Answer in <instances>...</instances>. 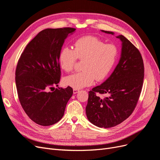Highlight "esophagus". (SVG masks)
<instances>
[{"label": "esophagus", "mask_w": 160, "mask_h": 160, "mask_svg": "<svg viewBox=\"0 0 160 160\" xmlns=\"http://www.w3.org/2000/svg\"><path fill=\"white\" fill-rule=\"evenodd\" d=\"M79 92V89H73V93L74 94H76L77 93H78Z\"/></svg>", "instance_id": "1"}]
</instances>
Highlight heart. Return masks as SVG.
<instances>
[{
	"mask_svg": "<svg viewBox=\"0 0 160 160\" xmlns=\"http://www.w3.org/2000/svg\"><path fill=\"white\" fill-rule=\"evenodd\" d=\"M119 47L114 43H105L93 36L79 38L74 44V49L62 48L59 55V64L65 71L72 70L77 59L83 60V71L67 76L66 85L81 89L98 81L104 80L110 74L118 60Z\"/></svg>",
	"mask_w": 160,
	"mask_h": 160,
	"instance_id": "heart-1",
	"label": "heart"
}]
</instances>
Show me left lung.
<instances>
[{
  "mask_svg": "<svg viewBox=\"0 0 160 160\" xmlns=\"http://www.w3.org/2000/svg\"><path fill=\"white\" fill-rule=\"evenodd\" d=\"M116 37L122 42L119 63L107 80L89 92L85 109L89 122L99 128H112L128 118L136 107L143 86L144 65L141 53L124 36ZM97 93L106 97L100 98Z\"/></svg>",
  "mask_w": 160,
  "mask_h": 160,
  "instance_id": "8db88e82",
  "label": "left lung"
}]
</instances>
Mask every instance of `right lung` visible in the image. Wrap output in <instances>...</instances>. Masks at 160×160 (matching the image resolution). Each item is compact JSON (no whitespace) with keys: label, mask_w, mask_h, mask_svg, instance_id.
Wrapping results in <instances>:
<instances>
[{"label":"right lung","mask_w":160,"mask_h":160,"mask_svg":"<svg viewBox=\"0 0 160 160\" xmlns=\"http://www.w3.org/2000/svg\"><path fill=\"white\" fill-rule=\"evenodd\" d=\"M76 29L47 28L37 34L19 58L15 71L17 93L25 112L36 123L49 126L62 118L72 89L54 88L61 79L59 55L65 38ZM54 88L52 92L48 90Z\"/></svg>","instance_id":"1"}]
</instances>
